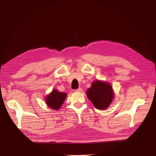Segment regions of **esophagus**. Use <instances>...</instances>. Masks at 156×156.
<instances>
[{
  "label": "esophagus",
  "instance_id": "1",
  "mask_svg": "<svg viewBox=\"0 0 156 156\" xmlns=\"http://www.w3.org/2000/svg\"><path fill=\"white\" fill-rule=\"evenodd\" d=\"M82 90H83V89L81 88H79L78 89H76L75 90V92H82Z\"/></svg>",
  "mask_w": 156,
  "mask_h": 156
}]
</instances>
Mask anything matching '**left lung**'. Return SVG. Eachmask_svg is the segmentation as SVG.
Returning <instances> with one entry per match:
<instances>
[{
  "instance_id": "left-lung-1",
  "label": "left lung",
  "mask_w": 156,
  "mask_h": 156,
  "mask_svg": "<svg viewBox=\"0 0 156 156\" xmlns=\"http://www.w3.org/2000/svg\"><path fill=\"white\" fill-rule=\"evenodd\" d=\"M87 96L94 106L99 110H104L110 106L115 97L111 84L107 81L96 80L87 89Z\"/></svg>"
}]
</instances>
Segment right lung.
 Returning a JSON list of instances; mask_svg holds the SVG:
<instances>
[{"mask_svg": "<svg viewBox=\"0 0 156 156\" xmlns=\"http://www.w3.org/2000/svg\"><path fill=\"white\" fill-rule=\"evenodd\" d=\"M67 94L59 92L58 90L53 89L51 93L45 98V103L48 107L55 111H58L64 103Z\"/></svg>", "mask_w": 156, "mask_h": 156, "instance_id": "1", "label": "right lung"}]
</instances>
